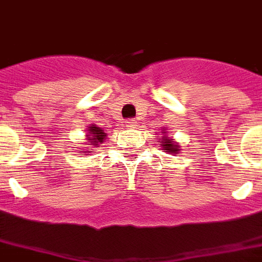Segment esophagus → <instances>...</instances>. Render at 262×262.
Instances as JSON below:
<instances>
[{
	"label": "esophagus",
	"instance_id": "34e87169",
	"mask_svg": "<svg viewBox=\"0 0 262 262\" xmlns=\"http://www.w3.org/2000/svg\"><path fill=\"white\" fill-rule=\"evenodd\" d=\"M126 126L127 127H136V126H137V121H136L135 118L126 120Z\"/></svg>",
	"mask_w": 262,
	"mask_h": 262
}]
</instances>
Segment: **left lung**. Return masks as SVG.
<instances>
[{
	"instance_id": "8db88e82",
	"label": "left lung",
	"mask_w": 262,
	"mask_h": 262,
	"mask_svg": "<svg viewBox=\"0 0 262 262\" xmlns=\"http://www.w3.org/2000/svg\"><path fill=\"white\" fill-rule=\"evenodd\" d=\"M160 146H163V149H164L165 152H169V153H179L180 150L179 148H178V145H176V142H173L171 138H168V137L161 138Z\"/></svg>"
}]
</instances>
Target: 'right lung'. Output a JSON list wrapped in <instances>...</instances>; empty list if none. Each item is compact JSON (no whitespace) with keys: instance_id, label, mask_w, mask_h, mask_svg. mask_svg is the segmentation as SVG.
Listing matches in <instances>:
<instances>
[{"instance_id":"1","label":"right lung","mask_w":262,"mask_h":262,"mask_svg":"<svg viewBox=\"0 0 262 262\" xmlns=\"http://www.w3.org/2000/svg\"><path fill=\"white\" fill-rule=\"evenodd\" d=\"M87 136H89L87 141L91 142L93 145H98L99 142H103V140L106 137V133L103 130H101L99 127L95 126V125H91V126H89Z\"/></svg>"}]
</instances>
